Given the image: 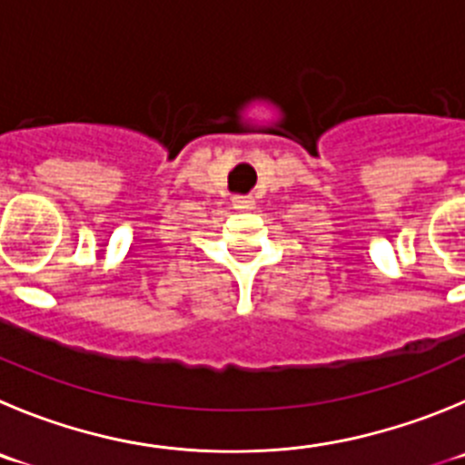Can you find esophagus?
<instances>
[{
	"label": "esophagus",
	"instance_id": "esophagus-1",
	"mask_svg": "<svg viewBox=\"0 0 465 465\" xmlns=\"http://www.w3.org/2000/svg\"><path fill=\"white\" fill-rule=\"evenodd\" d=\"M254 206L252 197H233V208H241V211H250Z\"/></svg>",
	"mask_w": 465,
	"mask_h": 465
}]
</instances>
